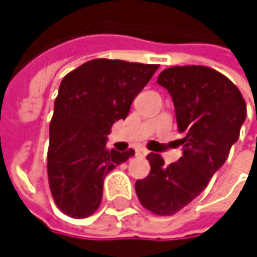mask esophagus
I'll list each match as a JSON object with an SVG mask.
<instances>
[{
	"mask_svg": "<svg viewBox=\"0 0 257 257\" xmlns=\"http://www.w3.org/2000/svg\"><path fill=\"white\" fill-rule=\"evenodd\" d=\"M137 155H138V156H147V155H149V152H147L146 149H143V147H141V149H137Z\"/></svg>",
	"mask_w": 257,
	"mask_h": 257,
	"instance_id": "esophagus-1",
	"label": "esophagus"
}]
</instances>
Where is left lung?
<instances>
[{"instance_id": "1", "label": "left lung", "mask_w": 257, "mask_h": 257, "mask_svg": "<svg viewBox=\"0 0 257 257\" xmlns=\"http://www.w3.org/2000/svg\"><path fill=\"white\" fill-rule=\"evenodd\" d=\"M158 83L173 98L183 156L167 167L161 155L150 153V173L137 180L135 192L149 211L171 216L192 202L222 168L238 141L247 107L231 80L208 67H173L159 74Z\"/></svg>"}]
</instances>
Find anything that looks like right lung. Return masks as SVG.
<instances>
[{
	"label": "right lung",
	"instance_id": "right-lung-1",
	"mask_svg": "<svg viewBox=\"0 0 257 257\" xmlns=\"http://www.w3.org/2000/svg\"><path fill=\"white\" fill-rule=\"evenodd\" d=\"M156 70L150 64L93 59L62 78L49 129L47 176L64 214L92 216L105 176L134 156L132 149L108 150L107 135L114 122L126 119L134 98Z\"/></svg>",
	"mask_w": 257,
	"mask_h": 257
}]
</instances>
